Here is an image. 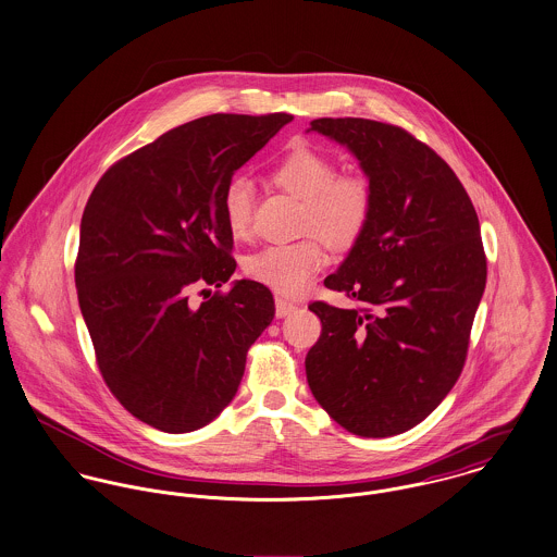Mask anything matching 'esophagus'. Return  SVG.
Here are the masks:
<instances>
[{
	"mask_svg": "<svg viewBox=\"0 0 557 557\" xmlns=\"http://www.w3.org/2000/svg\"><path fill=\"white\" fill-rule=\"evenodd\" d=\"M294 310H296V304L287 302V300H283V298H276V317H278V319L292 314Z\"/></svg>",
	"mask_w": 557,
	"mask_h": 557,
	"instance_id": "esophagus-1",
	"label": "esophagus"
}]
</instances>
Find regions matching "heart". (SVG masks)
Segmentation results:
<instances>
[{
    "instance_id": "obj_1",
    "label": "heart",
    "mask_w": 557,
    "mask_h": 557,
    "mask_svg": "<svg viewBox=\"0 0 557 557\" xmlns=\"http://www.w3.org/2000/svg\"><path fill=\"white\" fill-rule=\"evenodd\" d=\"M268 178L281 191L304 202V234L319 235L327 247L347 251L368 230L374 208L370 181L361 174H338L332 157L298 147L270 170ZM221 208L230 236L245 240L253 221L251 183L245 178L230 181ZM318 239L310 236L294 245L265 247L245 261V272L251 281L281 296H300L325 261Z\"/></svg>"
}]
</instances>
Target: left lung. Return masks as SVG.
I'll return each instance as SVG.
<instances>
[{
	"instance_id": "8db88e82",
	"label": "left lung",
	"mask_w": 557,
	"mask_h": 557,
	"mask_svg": "<svg viewBox=\"0 0 557 557\" xmlns=\"http://www.w3.org/2000/svg\"><path fill=\"white\" fill-rule=\"evenodd\" d=\"M370 181L368 230L325 287L359 304L312 302L321 336L306 355L314 400L357 436H396L456 385L487 261L476 210L456 172L403 127L314 119Z\"/></svg>"
}]
</instances>
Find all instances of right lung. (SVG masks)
I'll return each mask as SVG.
<instances>
[{
	"instance_id": "1",
	"label": "right lung",
	"mask_w": 557,
	"mask_h": 557,
	"mask_svg": "<svg viewBox=\"0 0 557 557\" xmlns=\"http://www.w3.org/2000/svg\"><path fill=\"white\" fill-rule=\"evenodd\" d=\"M292 119L189 121L116 161L85 206L74 276L101 376L161 432H194L219 417L274 319L270 289L255 281H234L198 308L189 292L234 274L223 191Z\"/></svg>"
}]
</instances>
